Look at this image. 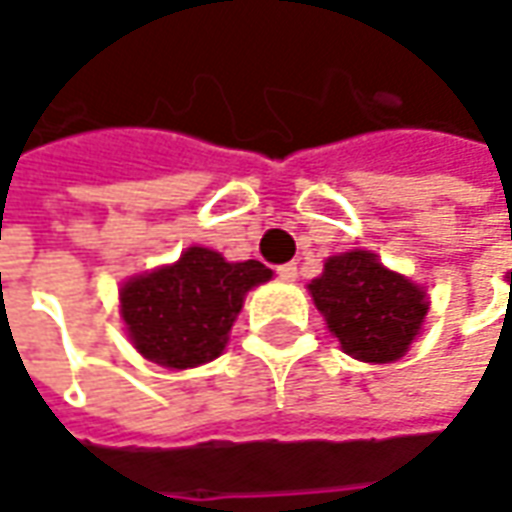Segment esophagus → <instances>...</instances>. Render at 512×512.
Wrapping results in <instances>:
<instances>
[{
  "label": "esophagus",
  "mask_w": 512,
  "mask_h": 512,
  "mask_svg": "<svg viewBox=\"0 0 512 512\" xmlns=\"http://www.w3.org/2000/svg\"><path fill=\"white\" fill-rule=\"evenodd\" d=\"M278 275L283 280H295L298 278V266L295 263H283V266H278Z\"/></svg>",
  "instance_id": "obj_1"
}]
</instances>
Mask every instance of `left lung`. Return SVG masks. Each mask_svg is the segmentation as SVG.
<instances>
[{
  "instance_id": "left-lung-1",
  "label": "left lung",
  "mask_w": 512,
  "mask_h": 512,
  "mask_svg": "<svg viewBox=\"0 0 512 512\" xmlns=\"http://www.w3.org/2000/svg\"><path fill=\"white\" fill-rule=\"evenodd\" d=\"M309 295L341 349L364 364L398 361L430 309L424 286L364 249L329 257L321 278L309 283Z\"/></svg>"
}]
</instances>
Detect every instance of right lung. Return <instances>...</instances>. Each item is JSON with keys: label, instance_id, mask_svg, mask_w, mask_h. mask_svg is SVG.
<instances>
[{"label": "right lung", "instance_id": "right-lung-1", "mask_svg": "<svg viewBox=\"0 0 512 512\" xmlns=\"http://www.w3.org/2000/svg\"><path fill=\"white\" fill-rule=\"evenodd\" d=\"M269 278L272 269L260 260L229 263L220 252L191 246L177 263L125 280V332L137 352L160 367L209 364L229 344L246 292Z\"/></svg>", "mask_w": 512, "mask_h": 512}]
</instances>
